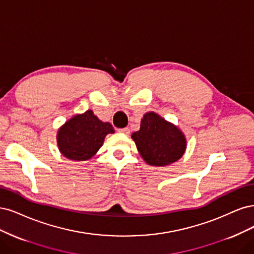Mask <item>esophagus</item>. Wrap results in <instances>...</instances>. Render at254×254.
<instances>
[{
  "label": "esophagus",
  "mask_w": 254,
  "mask_h": 254,
  "mask_svg": "<svg viewBox=\"0 0 254 254\" xmlns=\"http://www.w3.org/2000/svg\"><path fill=\"white\" fill-rule=\"evenodd\" d=\"M118 132L127 135V134H129V129H128V127H124V128H119Z\"/></svg>",
  "instance_id": "34e87169"
}]
</instances>
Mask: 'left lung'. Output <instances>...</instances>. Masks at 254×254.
I'll use <instances>...</instances> for the list:
<instances>
[{"label":"left lung","instance_id":"8db88e82","mask_svg":"<svg viewBox=\"0 0 254 254\" xmlns=\"http://www.w3.org/2000/svg\"><path fill=\"white\" fill-rule=\"evenodd\" d=\"M133 140L141 157L151 166H167L183 156L186 138L175 126L153 112L145 114Z\"/></svg>","mask_w":254,"mask_h":254}]
</instances>
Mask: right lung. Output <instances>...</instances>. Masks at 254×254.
Returning <instances> with one entry per match:
<instances>
[{
  "label": "right lung",
  "instance_id": "obj_1",
  "mask_svg": "<svg viewBox=\"0 0 254 254\" xmlns=\"http://www.w3.org/2000/svg\"><path fill=\"white\" fill-rule=\"evenodd\" d=\"M110 133H114L111 124L100 121L92 111H86L68 120L59 129L57 139L65 157L84 161L94 156Z\"/></svg>",
  "mask_w": 254,
  "mask_h": 254
}]
</instances>
